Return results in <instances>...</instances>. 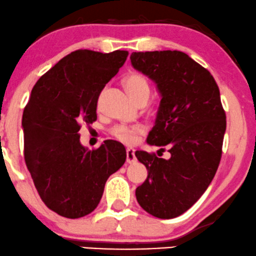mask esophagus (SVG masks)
Returning a JSON list of instances; mask_svg holds the SVG:
<instances>
[{
    "mask_svg": "<svg viewBox=\"0 0 256 256\" xmlns=\"http://www.w3.org/2000/svg\"><path fill=\"white\" fill-rule=\"evenodd\" d=\"M136 160H137V158H136L134 148H126V162H128V164H134L136 163Z\"/></svg>",
    "mask_w": 256,
    "mask_h": 256,
    "instance_id": "obj_1",
    "label": "esophagus"
}]
</instances>
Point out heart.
<instances>
[{"label":"heart","instance_id":"1","mask_svg":"<svg viewBox=\"0 0 256 256\" xmlns=\"http://www.w3.org/2000/svg\"><path fill=\"white\" fill-rule=\"evenodd\" d=\"M124 85L131 98L137 102L142 98H148L150 96V85L148 79L139 73H131L125 78ZM143 132L142 126L116 125L111 128V134L119 142L125 144H134L137 140L138 134Z\"/></svg>","mask_w":256,"mask_h":256}]
</instances>
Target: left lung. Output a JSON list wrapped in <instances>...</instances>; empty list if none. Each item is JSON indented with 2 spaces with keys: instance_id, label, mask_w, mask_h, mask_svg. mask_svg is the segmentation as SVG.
Segmentation results:
<instances>
[{
  "instance_id": "1",
  "label": "left lung",
  "mask_w": 256,
  "mask_h": 256,
  "mask_svg": "<svg viewBox=\"0 0 256 256\" xmlns=\"http://www.w3.org/2000/svg\"><path fill=\"white\" fill-rule=\"evenodd\" d=\"M130 59L154 80L162 98L146 142L168 146L171 154L164 160L136 151L148 169L136 197L154 218H174L204 194L221 160L227 122L220 90L209 70L183 52H134Z\"/></svg>"
}]
</instances>
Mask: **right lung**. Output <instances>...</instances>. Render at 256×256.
<instances>
[{
    "instance_id": "1",
    "label": "right lung",
    "mask_w": 256,
    "mask_h": 256,
    "mask_svg": "<svg viewBox=\"0 0 256 256\" xmlns=\"http://www.w3.org/2000/svg\"><path fill=\"white\" fill-rule=\"evenodd\" d=\"M128 56V50L72 52L32 90L22 117L26 166L44 204L64 218L92 212L106 180L126 160L125 148L116 140L87 150L79 130L82 122L96 120L100 93Z\"/></svg>"
}]
</instances>
